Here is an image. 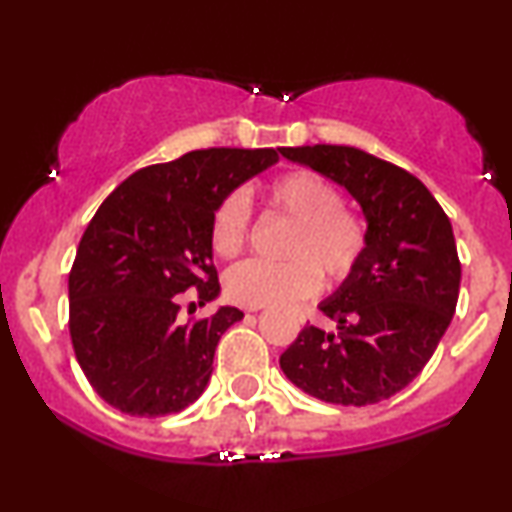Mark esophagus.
Instances as JSON below:
<instances>
[{
  "instance_id": "34e87169",
  "label": "esophagus",
  "mask_w": 512,
  "mask_h": 512,
  "mask_svg": "<svg viewBox=\"0 0 512 512\" xmlns=\"http://www.w3.org/2000/svg\"><path fill=\"white\" fill-rule=\"evenodd\" d=\"M257 310H260V307H250V310H248V312H257Z\"/></svg>"
}]
</instances>
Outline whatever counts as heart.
<instances>
[{
	"mask_svg": "<svg viewBox=\"0 0 512 512\" xmlns=\"http://www.w3.org/2000/svg\"><path fill=\"white\" fill-rule=\"evenodd\" d=\"M269 202L295 226L286 240V262L248 260L226 274L224 288L233 303L245 307L291 305L322 288V272L331 283L346 281L367 248L365 224L343 209V195L317 171H291L269 186ZM250 236V202L229 193L209 224V243L219 257H236Z\"/></svg>",
	"mask_w": 512,
	"mask_h": 512,
	"instance_id": "1",
	"label": "heart"
}]
</instances>
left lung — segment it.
Masks as SVG:
<instances>
[{"mask_svg": "<svg viewBox=\"0 0 512 512\" xmlns=\"http://www.w3.org/2000/svg\"><path fill=\"white\" fill-rule=\"evenodd\" d=\"M279 152L346 188L367 219L360 264L319 303L336 331L305 326L281 355L283 374L324 403L391 398L422 372L453 319L460 260L451 221L420 178L357 147Z\"/></svg>", "mask_w": 512, "mask_h": 512, "instance_id": "8db88e82", "label": "left lung"}]
</instances>
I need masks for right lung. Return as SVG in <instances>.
Masks as SVG:
<instances>
[{
	"mask_svg": "<svg viewBox=\"0 0 512 512\" xmlns=\"http://www.w3.org/2000/svg\"><path fill=\"white\" fill-rule=\"evenodd\" d=\"M279 162L272 147H209L135 171L102 202L69 274V331L80 369L104 403L164 417L195 403L238 307L181 322L178 300L219 295L209 224L240 183Z\"/></svg>",
	"mask_w": 512,
	"mask_h": 512,
	"instance_id": "1",
	"label": "right lung"
}]
</instances>
